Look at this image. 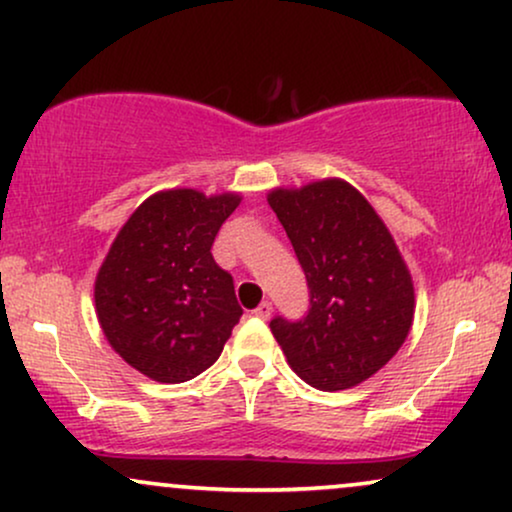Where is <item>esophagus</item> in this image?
<instances>
[{"label": "esophagus", "mask_w": 512, "mask_h": 512, "mask_svg": "<svg viewBox=\"0 0 512 512\" xmlns=\"http://www.w3.org/2000/svg\"><path fill=\"white\" fill-rule=\"evenodd\" d=\"M271 312H274V307H271V302H262V304H260V307H257V309H255V312H252V314H255V316H257V319L267 321V319H269V316H271Z\"/></svg>", "instance_id": "34e87169"}]
</instances>
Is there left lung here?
<instances>
[{"label":"left lung","mask_w":512,"mask_h":512,"mask_svg":"<svg viewBox=\"0 0 512 512\" xmlns=\"http://www.w3.org/2000/svg\"><path fill=\"white\" fill-rule=\"evenodd\" d=\"M307 276L302 319H271L288 364L316 390L364 383L404 345L413 323V281L371 203L342 179L269 193Z\"/></svg>","instance_id":"left-lung-1"}]
</instances>
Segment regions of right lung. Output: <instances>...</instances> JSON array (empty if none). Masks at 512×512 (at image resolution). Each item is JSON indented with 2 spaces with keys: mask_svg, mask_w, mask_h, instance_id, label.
I'll return each instance as SVG.
<instances>
[{
  "mask_svg": "<svg viewBox=\"0 0 512 512\" xmlns=\"http://www.w3.org/2000/svg\"><path fill=\"white\" fill-rule=\"evenodd\" d=\"M238 203V193H155L127 219L96 274L103 335L158 383H186L210 368L241 319L234 278L210 252Z\"/></svg>",
  "mask_w": 512,
  "mask_h": 512,
  "instance_id": "right-lung-1",
  "label": "right lung"
}]
</instances>
